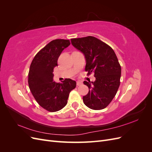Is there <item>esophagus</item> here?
<instances>
[{"instance_id": "1", "label": "esophagus", "mask_w": 152, "mask_h": 152, "mask_svg": "<svg viewBox=\"0 0 152 152\" xmlns=\"http://www.w3.org/2000/svg\"><path fill=\"white\" fill-rule=\"evenodd\" d=\"M82 84V82L81 81H77V86H81Z\"/></svg>"}]
</instances>
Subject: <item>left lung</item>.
I'll list each match as a JSON object with an SVG mask.
<instances>
[{
	"label": "left lung",
	"mask_w": 152,
	"mask_h": 152,
	"mask_svg": "<svg viewBox=\"0 0 152 152\" xmlns=\"http://www.w3.org/2000/svg\"><path fill=\"white\" fill-rule=\"evenodd\" d=\"M73 46L84 54L87 75L94 73V82L84 81L89 93L83 96L87 107L99 110L106 108L115 96L120 86L121 66L113 49L102 40L88 36L72 39Z\"/></svg>",
	"instance_id": "1"
}]
</instances>
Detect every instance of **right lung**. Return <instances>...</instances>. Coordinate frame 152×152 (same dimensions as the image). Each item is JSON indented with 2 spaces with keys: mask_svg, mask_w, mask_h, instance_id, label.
<instances>
[{
  "mask_svg": "<svg viewBox=\"0 0 152 152\" xmlns=\"http://www.w3.org/2000/svg\"><path fill=\"white\" fill-rule=\"evenodd\" d=\"M70 44L69 40H52L35 55L30 65L28 82L31 93L40 107L50 112L65 107L69 94L76 87V82L70 79L61 84L53 81L58 58Z\"/></svg>",
  "mask_w": 152,
  "mask_h": 152,
  "instance_id": "right-lung-1",
  "label": "right lung"
}]
</instances>
